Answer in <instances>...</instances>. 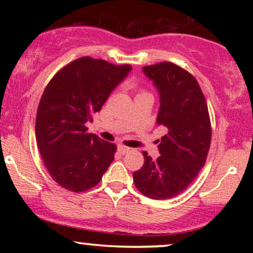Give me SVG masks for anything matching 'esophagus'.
I'll return each instance as SVG.
<instances>
[{"mask_svg": "<svg viewBox=\"0 0 253 253\" xmlns=\"http://www.w3.org/2000/svg\"><path fill=\"white\" fill-rule=\"evenodd\" d=\"M129 151H130V148L126 147V146H123V145H119V146H117V152H119L121 155H124L126 153H127Z\"/></svg>", "mask_w": 253, "mask_h": 253, "instance_id": "obj_1", "label": "esophagus"}]
</instances>
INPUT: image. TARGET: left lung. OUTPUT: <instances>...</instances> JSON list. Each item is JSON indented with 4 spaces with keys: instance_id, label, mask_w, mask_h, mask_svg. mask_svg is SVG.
<instances>
[{
    "instance_id": "obj_1",
    "label": "left lung",
    "mask_w": 253,
    "mask_h": 253,
    "mask_svg": "<svg viewBox=\"0 0 253 253\" xmlns=\"http://www.w3.org/2000/svg\"><path fill=\"white\" fill-rule=\"evenodd\" d=\"M157 88V123L167 130L158 159L144 152L145 164L133 172L136 188L152 199H169L184 191L205 165L211 144L206 100L192 75L170 62L143 68Z\"/></svg>"
}]
</instances>
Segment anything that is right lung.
Returning a JSON list of instances; mask_svg holds the SVG:
<instances>
[{
    "label": "right lung",
    "instance_id": "right-lung-1",
    "mask_svg": "<svg viewBox=\"0 0 253 253\" xmlns=\"http://www.w3.org/2000/svg\"><path fill=\"white\" fill-rule=\"evenodd\" d=\"M132 70L88 56L58 71L41 96L36 121L40 155L55 182L74 192L93 188L114 160L116 145L86 124Z\"/></svg>",
    "mask_w": 253,
    "mask_h": 253
}]
</instances>
